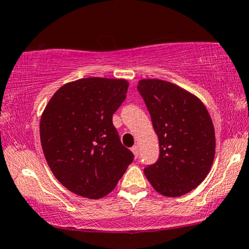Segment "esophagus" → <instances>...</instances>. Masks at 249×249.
Returning <instances> with one entry per match:
<instances>
[{
    "label": "esophagus",
    "instance_id": "obj_1",
    "mask_svg": "<svg viewBox=\"0 0 249 249\" xmlns=\"http://www.w3.org/2000/svg\"><path fill=\"white\" fill-rule=\"evenodd\" d=\"M131 151H133V154H134V156L136 157H139V154H140V151H139V147H137V145H134L133 148H131Z\"/></svg>",
    "mask_w": 249,
    "mask_h": 249
}]
</instances>
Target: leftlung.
Masks as SVG:
<instances>
[{"mask_svg":"<svg viewBox=\"0 0 249 249\" xmlns=\"http://www.w3.org/2000/svg\"><path fill=\"white\" fill-rule=\"evenodd\" d=\"M137 90L159 136L160 156L144 168L153 188L179 197L197 188L211 169L215 135L211 116L197 96L160 79H143Z\"/></svg>","mask_w":249,"mask_h":249,"instance_id":"1","label":"left lung"}]
</instances>
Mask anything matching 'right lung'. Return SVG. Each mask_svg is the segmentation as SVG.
<instances>
[{
  "instance_id": "1",
  "label": "right lung",
  "mask_w": 249,
  "mask_h": 249,
  "mask_svg": "<svg viewBox=\"0 0 249 249\" xmlns=\"http://www.w3.org/2000/svg\"><path fill=\"white\" fill-rule=\"evenodd\" d=\"M128 86L124 79H79L61 86L44 109V156L54 177L75 195L105 197L134 160L113 124Z\"/></svg>"
}]
</instances>
